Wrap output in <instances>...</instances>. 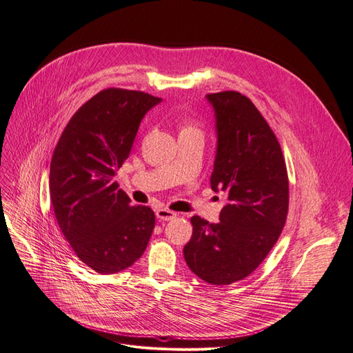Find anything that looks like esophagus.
I'll return each mask as SVG.
<instances>
[{
  "label": "esophagus",
  "mask_w": 353,
  "mask_h": 353,
  "mask_svg": "<svg viewBox=\"0 0 353 353\" xmlns=\"http://www.w3.org/2000/svg\"><path fill=\"white\" fill-rule=\"evenodd\" d=\"M155 215L160 221H170V219L176 218V212L167 210V208H160V210H157Z\"/></svg>",
  "instance_id": "esophagus-1"
}]
</instances>
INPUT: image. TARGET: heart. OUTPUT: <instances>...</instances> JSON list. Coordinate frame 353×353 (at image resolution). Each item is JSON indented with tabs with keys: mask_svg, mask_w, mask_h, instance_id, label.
<instances>
[{
	"mask_svg": "<svg viewBox=\"0 0 353 353\" xmlns=\"http://www.w3.org/2000/svg\"><path fill=\"white\" fill-rule=\"evenodd\" d=\"M185 129H196V128H193V126H186ZM185 129H183V130H185Z\"/></svg>",
	"mask_w": 353,
	"mask_h": 353,
	"instance_id": "1",
	"label": "heart"
}]
</instances>
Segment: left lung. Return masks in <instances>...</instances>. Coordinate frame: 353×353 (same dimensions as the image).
<instances>
[{"mask_svg":"<svg viewBox=\"0 0 353 353\" xmlns=\"http://www.w3.org/2000/svg\"><path fill=\"white\" fill-rule=\"evenodd\" d=\"M216 116L218 150L211 176L227 193L218 224L194 215L183 254L194 275L211 285L249 276L285 227L290 180L279 141L253 101L239 91L206 96Z\"/></svg>","mask_w":353,"mask_h":353,"instance_id":"left-lung-1","label":"left lung"}]
</instances>
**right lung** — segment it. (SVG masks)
Listing matches in <instances>:
<instances>
[{
	"label": "right lung",
	"mask_w": 353,
	"mask_h": 353,
	"mask_svg": "<svg viewBox=\"0 0 353 353\" xmlns=\"http://www.w3.org/2000/svg\"><path fill=\"white\" fill-rule=\"evenodd\" d=\"M160 97L104 88L62 130L50 161L49 194L65 240L84 265L103 275L132 266L155 225L150 206H132L114 180L139 123Z\"/></svg>",
	"instance_id": "1"
}]
</instances>
